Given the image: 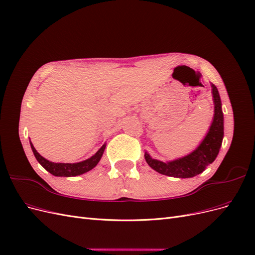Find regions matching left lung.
I'll return each mask as SVG.
<instances>
[{"instance_id":"obj_1","label":"left lung","mask_w":255,"mask_h":255,"mask_svg":"<svg viewBox=\"0 0 255 255\" xmlns=\"http://www.w3.org/2000/svg\"><path fill=\"white\" fill-rule=\"evenodd\" d=\"M212 92L215 114L212 126L203 141L188 155L167 161V163L154 159L148 153L144 152L145 161L152 169L160 174L186 179V177H192L203 172L205 168L216 159L223 138V113L221 110L219 92L214 84H212Z\"/></svg>"}]
</instances>
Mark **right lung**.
<instances>
[{
  "instance_id": "obj_1",
  "label": "right lung",
  "mask_w": 255,
  "mask_h": 255,
  "mask_svg": "<svg viewBox=\"0 0 255 255\" xmlns=\"http://www.w3.org/2000/svg\"><path fill=\"white\" fill-rule=\"evenodd\" d=\"M29 143H30V148L33 150L34 155L38 160V163H39L45 170L49 171L51 174L55 176H76L91 170L92 168H95L98 165L100 159H101L106 146V144H103L95 155H92L90 158L86 160H83V161H80V163H74V164H65V163H52V161L45 159L36 151L33 143L30 141Z\"/></svg>"
}]
</instances>
